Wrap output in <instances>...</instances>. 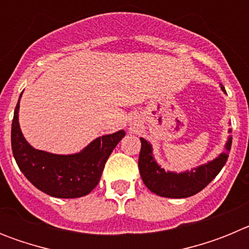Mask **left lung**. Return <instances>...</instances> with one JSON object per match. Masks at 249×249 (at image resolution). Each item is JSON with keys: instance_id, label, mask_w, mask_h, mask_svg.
I'll return each mask as SVG.
<instances>
[{"instance_id": "1", "label": "left lung", "mask_w": 249, "mask_h": 249, "mask_svg": "<svg viewBox=\"0 0 249 249\" xmlns=\"http://www.w3.org/2000/svg\"><path fill=\"white\" fill-rule=\"evenodd\" d=\"M221 89L226 93L223 86H221ZM140 140L141 152L138 168L142 181L151 192L167 198H187L201 192L221 172L227 162L232 146V136H228L223 152L217 157L201 166L177 173L162 168L156 160L152 144L144 138L141 137Z\"/></svg>"}]
</instances>
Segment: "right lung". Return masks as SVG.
<instances>
[{
    "instance_id": "right-lung-1",
    "label": "right lung",
    "mask_w": 249,
    "mask_h": 249,
    "mask_svg": "<svg viewBox=\"0 0 249 249\" xmlns=\"http://www.w3.org/2000/svg\"><path fill=\"white\" fill-rule=\"evenodd\" d=\"M23 93V92H22ZM13 113L11 146L21 172L43 193L56 198H78L97 186L113 148L126 136L123 129L93 140L77 153L56 155L31 146L18 122L19 100Z\"/></svg>"
}]
</instances>
